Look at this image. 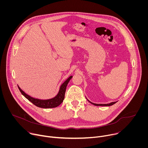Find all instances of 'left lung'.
<instances>
[{
    "instance_id": "left-lung-1",
    "label": "left lung",
    "mask_w": 148,
    "mask_h": 148,
    "mask_svg": "<svg viewBox=\"0 0 148 148\" xmlns=\"http://www.w3.org/2000/svg\"><path fill=\"white\" fill-rule=\"evenodd\" d=\"M87 99L88 101V102H90L91 103H92V105H95V106H111V105H114V103H115L117 101H116V102H111V103H105V104H102V103H99V104H98V103H93V102H91V101H90L87 98Z\"/></svg>"
}]
</instances>
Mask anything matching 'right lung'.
Here are the masks:
<instances>
[{
  "mask_svg": "<svg viewBox=\"0 0 148 148\" xmlns=\"http://www.w3.org/2000/svg\"><path fill=\"white\" fill-rule=\"evenodd\" d=\"M72 77L73 76L71 75L64 82H63L59 88V91L57 94L54 97L50 99H41L33 98L30 95L27 94L26 92H25L22 89L20 88V87L18 85L17 86L20 91L22 94V95L26 98H27L29 101L32 102L34 105H35L36 106L40 108H55L58 107V105H60L63 102V100H64V97H65V92H66L67 86L70 80L72 78Z\"/></svg>",
  "mask_w": 148,
  "mask_h": 148,
  "instance_id": "1",
  "label": "right lung"
}]
</instances>
